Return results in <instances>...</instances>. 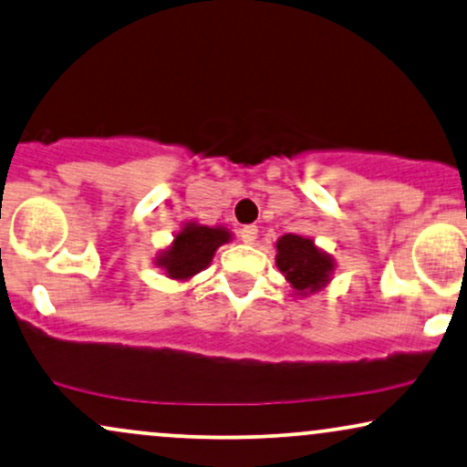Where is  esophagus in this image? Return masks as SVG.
I'll return each mask as SVG.
<instances>
[{"mask_svg":"<svg viewBox=\"0 0 467 467\" xmlns=\"http://www.w3.org/2000/svg\"><path fill=\"white\" fill-rule=\"evenodd\" d=\"M257 238V227L255 224H246V227L240 229V240H243L244 244H253Z\"/></svg>","mask_w":467,"mask_h":467,"instance_id":"34e87169","label":"esophagus"}]
</instances>
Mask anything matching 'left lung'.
<instances>
[{
  "label": "left lung",
  "instance_id": "8db88e82",
  "mask_svg": "<svg viewBox=\"0 0 467 467\" xmlns=\"http://www.w3.org/2000/svg\"><path fill=\"white\" fill-rule=\"evenodd\" d=\"M277 268L298 296H307L329 284L336 262L312 238L285 234L277 240Z\"/></svg>",
  "mask_w": 467,
  "mask_h": 467
}]
</instances>
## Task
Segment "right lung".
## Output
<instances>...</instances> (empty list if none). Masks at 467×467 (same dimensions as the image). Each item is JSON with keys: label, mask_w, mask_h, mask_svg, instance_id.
I'll use <instances>...</instances> for the list:
<instances>
[{"label": "right lung", "mask_w": 467, "mask_h": 467, "mask_svg": "<svg viewBox=\"0 0 467 467\" xmlns=\"http://www.w3.org/2000/svg\"><path fill=\"white\" fill-rule=\"evenodd\" d=\"M232 240V234L224 227H207V224L188 223L182 232L175 234L171 246L158 255L160 268H164L166 277L186 281L201 270L210 266L216 249Z\"/></svg>", "instance_id": "obj_1"}]
</instances>
